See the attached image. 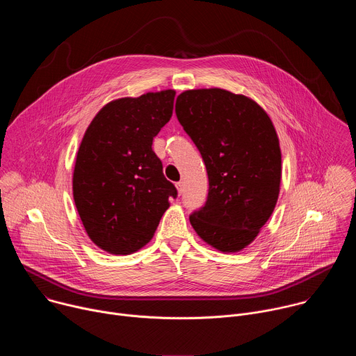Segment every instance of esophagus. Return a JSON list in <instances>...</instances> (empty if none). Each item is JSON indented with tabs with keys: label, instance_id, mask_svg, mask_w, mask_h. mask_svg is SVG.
<instances>
[{
	"label": "esophagus",
	"instance_id": "34e87169",
	"mask_svg": "<svg viewBox=\"0 0 356 356\" xmlns=\"http://www.w3.org/2000/svg\"><path fill=\"white\" fill-rule=\"evenodd\" d=\"M176 188H177V193L181 194L184 191V183L183 181H177L176 183Z\"/></svg>",
	"mask_w": 356,
	"mask_h": 356
}]
</instances>
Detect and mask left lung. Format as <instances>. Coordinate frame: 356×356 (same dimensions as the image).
Segmentation results:
<instances>
[{"label":"left lung","mask_w":356,"mask_h":356,"mask_svg":"<svg viewBox=\"0 0 356 356\" xmlns=\"http://www.w3.org/2000/svg\"><path fill=\"white\" fill-rule=\"evenodd\" d=\"M176 115L209 175L207 201L190 222L209 245L238 252L257 238L279 197L282 154L275 127L255 101L221 88L181 92Z\"/></svg>","instance_id":"obj_1"}]
</instances>
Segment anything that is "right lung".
Segmentation results:
<instances>
[{"label": "right lung", "mask_w": 356, "mask_h": 356, "mask_svg": "<svg viewBox=\"0 0 356 356\" xmlns=\"http://www.w3.org/2000/svg\"><path fill=\"white\" fill-rule=\"evenodd\" d=\"M176 92L120 98L101 108L80 143L73 197L90 239L128 255L154 236L177 190L152 149L170 121Z\"/></svg>", "instance_id": "right-lung-1"}]
</instances>
